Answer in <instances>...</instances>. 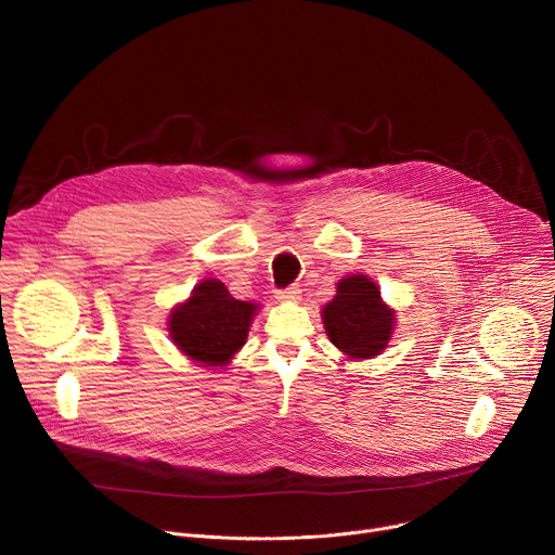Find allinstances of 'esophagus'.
Masks as SVG:
<instances>
[{
    "label": "esophagus",
    "mask_w": 555,
    "mask_h": 555,
    "mask_svg": "<svg viewBox=\"0 0 555 555\" xmlns=\"http://www.w3.org/2000/svg\"><path fill=\"white\" fill-rule=\"evenodd\" d=\"M276 298H279L281 302H298V300H300V287H298V285H292V287H287V289H281V292H276Z\"/></svg>",
    "instance_id": "obj_1"
}]
</instances>
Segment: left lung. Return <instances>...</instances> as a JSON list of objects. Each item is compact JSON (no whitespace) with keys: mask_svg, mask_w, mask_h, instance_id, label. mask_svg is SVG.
<instances>
[{"mask_svg":"<svg viewBox=\"0 0 555 555\" xmlns=\"http://www.w3.org/2000/svg\"><path fill=\"white\" fill-rule=\"evenodd\" d=\"M395 311L382 300L379 287L363 274L337 283V294L322 309L328 339L350 359L384 352L395 331Z\"/></svg>","mask_w":555,"mask_h":555,"instance_id":"obj_1","label":"left lung"}]
</instances>
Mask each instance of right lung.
I'll return each mask as SVG.
<instances>
[{
  "label": "right lung",
  "mask_w": 555,
  "mask_h": 555,
  "mask_svg": "<svg viewBox=\"0 0 555 555\" xmlns=\"http://www.w3.org/2000/svg\"><path fill=\"white\" fill-rule=\"evenodd\" d=\"M259 305L237 300L218 279H205L169 313L171 341L203 365H227L246 344Z\"/></svg>",
  "instance_id": "1"
}]
</instances>
